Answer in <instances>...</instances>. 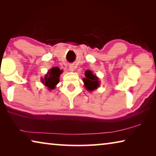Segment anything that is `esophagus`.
Instances as JSON below:
<instances>
[{
    "mask_svg": "<svg viewBox=\"0 0 156 156\" xmlns=\"http://www.w3.org/2000/svg\"><path fill=\"white\" fill-rule=\"evenodd\" d=\"M74 69H75V66L74 65H72L69 66V70L71 71V72H73Z\"/></svg>",
    "mask_w": 156,
    "mask_h": 156,
    "instance_id": "obj_1",
    "label": "esophagus"
}]
</instances>
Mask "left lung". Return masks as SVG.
Instances as JSON below:
<instances>
[{
  "label": "left lung",
  "instance_id": "8db88e82",
  "mask_svg": "<svg viewBox=\"0 0 156 156\" xmlns=\"http://www.w3.org/2000/svg\"><path fill=\"white\" fill-rule=\"evenodd\" d=\"M86 78L83 79L84 87L88 91H93L98 87L99 81L96 76H94L91 71H86L84 73Z\"/></svg>",
  "mask_w": 156,
  "mask_h": 156
}]
</instances>
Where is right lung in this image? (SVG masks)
Listing matches in <instances>:
<instances>
[{"label":"right lung","mask_w":156,"mask_h":156,"mask_svg":"<svg viewBox=\"0 0 156 156\" xmlns=\"http://www.w3.org/2000/svg\"><path fill=\"white\" fill-rule=\"evenodd\" d=\"M62 72V70H60L58 67L51 69L44 76V78L42 79V83L47 87L49 89H54L56 84L58 83L60 75Z\"/></svg>","instance_id":"right-lung-1"}]
</instances>
